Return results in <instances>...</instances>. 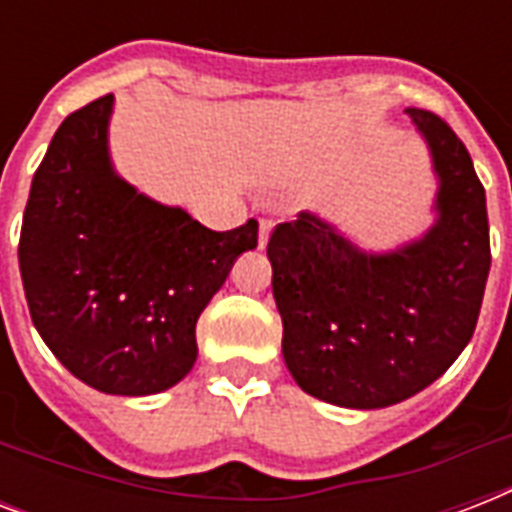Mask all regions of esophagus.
Returning a JSON list of instances; mask_svg holds the SVG:
<instances>
[{
	"label": "esophagus",
	"mask_w": 512,
	"mask_h": 512,
	"mask_svg": "<svg viewBox=\"0 0 512 512\" xmlns=\"http://www.w3.org/2000/svg\"><path fill=\"white\" fill-rule=\"evenodd\" d=\"M271 228H273V220H268V217H260V233H257V244H260V247H265V244H268Z\"/></svg>",
	"instance_id": "esophagus-1"
}]
</instances>
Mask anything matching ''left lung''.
Returning <instances> with one entry per match:
<instances>
[{"instance_id":"obj_1","label":"left lung","mask_w":512,"mask_h":512,"mask_svg":"<svg viewBox=\"0 0 512 512\" xmlns=\"http://www.w3.org/2000/svg\"><path fill=\"white\" fill-rule=\"evenodd\" d=\"M438 175V220L422 239L369 255L311 212L268 239L284 361L313 398L382 409L420 393L476 332L492 265L486 191L441 116L406 108Z\"/></svg>"}]
</instances>
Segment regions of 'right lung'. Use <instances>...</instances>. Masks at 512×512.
<instances>
[{
    "mask_svg": "<svg viewBox=\"0 0 512 512\" xmlns=\"http://www.w3.org/2000/svg\"><path fill=\"white\" fill-rule=\"evenodd\" d=\"M114 95L68 114L31 180L18 263L36 332L68 372L114 396H151L196 361V321L257 220L209 231L116 175Z\"/></svg>",
    "mask_w": 512,
    "mask_h": 512,
    "instance_id": "right-lung-1",
    "label": "right lung"
}]
</instances>
